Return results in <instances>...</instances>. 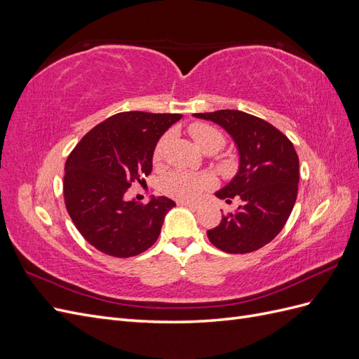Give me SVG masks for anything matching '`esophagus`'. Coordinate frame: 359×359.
<instances>
[{
  "label": "esophagus",
  "mask_w": 359,
  "mask_h": 359,
  "mask_svg": "<svg viewBox=\"0 0 359 359\" xmlns=\"http://www.w3.org/2000/svg\"><path fill=\"white\" fill-rule=\"evenodd\" d=\"M180 205L187 206V208H190L193 211H199L202 208V203H198V202H186V201H182V202H180Z\"/></svg>",
  "instance_id": "1"
}]
</instances>
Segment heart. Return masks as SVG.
I'll return each instance as SVG.
<instances>
[{
    "instance_id": "b5f03b06",
    "label": "heart",
    "mask_w": 359,
    "mask_h": 359,
    "mask_svg": "<svg viewBox=\"0 0 359 359\" xmlns=\"http://www.w3.org/2000/svg\"><path fill=\"white\" fill-rule=\"evenodd\" d=\"M189 132L196 144L202 151L215 148L219 149L223 147V135L219 130L208 126V124H193ZM168 135L163 136L154 149V161H160L163 157V151H165V145L168 142ZM211 180L206 175H198V173H190L184 170L172 172L163 181V191H165L168 196L177 199V201H193L199 198L201 194L210 189Z\"/></svg>"
}]
</instances>
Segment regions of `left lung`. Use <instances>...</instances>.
I'll return each instance as SVG.
<instances>
[{"instance_id": "left-lung-1", "label": "left lung", "mask_w": 359, "mask_h": 359, "mask_svg": "<svg viewBox=\"0 0 359 359\" xmlns=\"http://www.w3.org/2000/svg\"><path fill=\"white\" fill-rule=\"evenodd\" d=\"M222 126L240 153V168L232 181L215 193L243 202L226 214L208 240L222 252L244 255L271 243L283 229L298 194L299 160L290 140L278 128L241 111L223 109L194 114Z\"/></svg>"}]
</instances>
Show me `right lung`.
<instances>
[{
	"instance_id": "1",
	"label": "right lung",
	"mask_w": 359,
	"mask_h": 359,
	"mask_svg": "<svg viewBox=\"0 0 359 359\" xmlns=\"http://www.w3.org/2000/svg\"><path fill=\"white\" fill-rule=\"evenodd\" d=\"M181 114L121 112L91 128L66 161L64 201L76 229L99 252L137 256L153 245L165 215L175 206L166 196L148 203L127 201L126 191L153 170L158 139Z\"/></svg>"
}]
</instances>
